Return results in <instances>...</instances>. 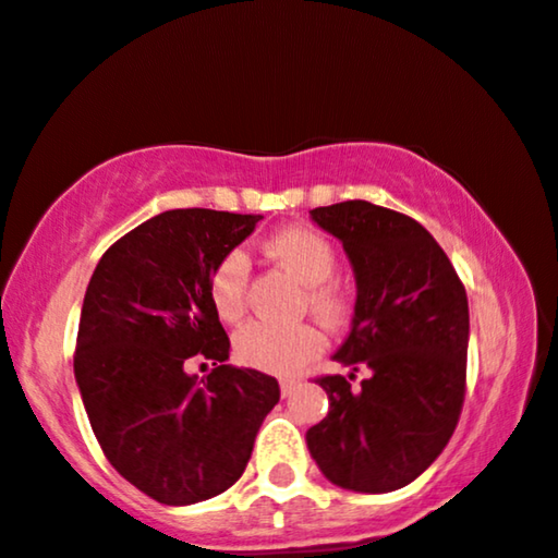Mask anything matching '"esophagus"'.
<instances>
[{
	"instance_id": "obj_1",
	"label": "esophagus",
	"mask_w": 558,
	"mask_h": 558,
	"mask_svg": "<svg viewBox=\"0 0 558 558\" xmlns=\"http://www.w3.org/2000/svg\"><path fill=\"white\" fill-rule=\"evenodd\" d=\"M298 389V381L295 379H282L280 381V393H282V399H286V396H290L292 391Z\"/></svg>"
}]
</instances>
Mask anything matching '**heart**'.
Listing matches in <instances>:
<instances>
[{
	"mask_svg": "<svg viewBox=\"0 0 558 558\" xmlns=\"http://www.w3.org/2000/svg\"><path fill=\"white\" fill-rule=\"evenodd\" d=\"M268 256L280 260L305 282V305L325 325H342L349 315L347 290L332 280L337 270L335 243L310 226H290L272 233ZM251 263L233 248L216 260L209 276V300L223 323L241 319L248 307ZM325 349V337L315 325H272L256 319L233 337V354L241 364L266 374H298Z\"/></svg>",
	"mask_w": 558,
	"mask_h": 558,
	"instance_id": "b5f03b06",
	"label": "heart"
}]
</instances>
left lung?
<instances>
[{
  "label": "left lung",
  "instance_id": "1",
  "mask_svg": "<svg viewBox=\"0 0 558 558\" xmlns=\"http://www.w3.org/2000/svg\"><path fill=\"white\" fill-rule=\"evenodd\" d=\"M356 276L354 325L335 354L356 374L317 384L329 411L307 430L327 480L354 493L413 483L456 430L468 389V295L436 239L393 209L354 199L310 211Z\"/></svg>",
  "mask_w": 558,
  "mask_h": 558
}]
</instances>
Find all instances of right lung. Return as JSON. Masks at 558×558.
Segmentation results:
<instances>
[{
	"instance_id": "right-lung-1",
	"label": "right lung",
	"mask_w": 558,
	"mask_h": 558,
	"mask_svg": "<svg viewBox=\"0 0 558 558\" xmlns=\"http://www.w3.org/2000/svg\"><path fill=\"white\" fill-rule=\"evenodd\" d=\"M263 216L174 209L102 253L83 300L73 369L90 428L130 485L162 505L229 489L280 399L268 374L229 362L209 300L216 260ZM194 361H211L203 377Z\"/></svg>"
}]
</instances>
